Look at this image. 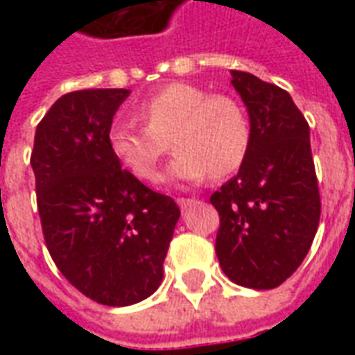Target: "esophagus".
<instances>
[{
  "label": "esophagus",
  "instance_id": "34e87169",
  "mask_svg": "<svg viewBox=\"0 0 355 355\" xmlns=\"http://www.w3.org/2000/svg\"><path fill=\"white\" fill-rule=\"evenodd\" d=\"M177 203L180 205V209H188L192 207L193 203H196V200H193V198H178Z\"/></svg>",
  "mask_w": 355,
  "mask_h": 355
}]
</instances>
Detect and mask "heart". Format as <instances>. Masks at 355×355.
Returning a JSON list of instances; mask_svg holds the SVG:
<instances>
[{"instance_id":"b5f03b06","label":"heart","mask_w":355,"mask_h":355,"mask_svg":"<svg viewBox=\"0 0 355 355\" xmlns=\"http://www.w3.org/2000/svg\"><path fill=\"white\" fill-rule=\"evenodd\" d=\"M140 119L110 127V152L142 180L157 177V165L169 150L177 155L165 171L171 182H201L228 177L243 165L251 146L245 110L224 94H209L190 83H173L140 104Z\"/></svg>"}]
</instances>
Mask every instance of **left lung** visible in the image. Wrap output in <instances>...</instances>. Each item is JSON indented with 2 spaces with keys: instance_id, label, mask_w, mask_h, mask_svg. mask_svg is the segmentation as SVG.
Listing matches in <instances>:
<instances>
[{
  "instance_id": "8db88e82",
  "label": "left lung",
  "mask_w": 355,
  "mask_h": 355,
  "mask_svg": "<svg viewBox=\"0 0 355 355\" xmlns=\"http://www.w3.org/2000/svg\"><path fill=\"white\" fill-rule=\"evenodd\" d=\"M230 73L247 106L251 146L238 175L211 196L220 216L216 257L234 283L274 289L304 261L320 224L310 127L287 91Z\"/></svg>"
}]
</instances>
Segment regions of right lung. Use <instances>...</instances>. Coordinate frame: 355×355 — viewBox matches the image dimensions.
Returning <instances> with one entry per match:
<instances>
[{"label": "right lung", "mask_w": 355, "mask_h": 355, "mask_svg": "<svg viewBox=\"0 0 355 355\" xmlns=\"http://www.w3.org/2000/svg\"><path fill=\"white\" fill-rule=\"evenodd\" d=\"M129 89L62 94L35 129L32 169L53 261L104 306L137 304L163 279L180 209L121 169L108 132Z\"/></svg>", "instance_id": "1"}]
</instances>
